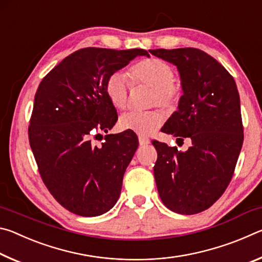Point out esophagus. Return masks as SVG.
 <instances>
[{"label": "esophagus", "mask_w": 262, "mask_h": 262, "mask_svg": "<svg viewBox=\"0 0 262 262\" xmlns=\"http://www.w3.org/2000/svg\"><path fill=\"white\" fill-rule=\"evenodd\" d=\"M139 142H140V145H148L150 143V140L147 139V137H143V136H139Z\"/></svg>", "instance_id": "esophagus-1"}]
</instances>
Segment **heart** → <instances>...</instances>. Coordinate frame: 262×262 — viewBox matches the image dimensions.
I'll return each instance as SVG.
<instances>
[{"instance_id":"heart-1","label":"heart","mask_w":262,"mask_h":262,"mask_svg":"<svg viewBox=\"0 0 262 262\" xmlns=\"http://www.w3.org/2000/svg\"><path fill=\"white\" fill-rule=\"evenodd\" d=\"M133 84H144L152 88L150 105L157 104L165 110L173 108L178 103L179 92L173 85L174 70L165 61L156 57L137 62L127 72ZM129 92V82L121 72L110 75L105 83V94L117 110H125ZM164 115L157 110L145 112H129L121 115L119 125L125 130H132L141 136H148L162 126Z\"/></svg>"}]
</instances>
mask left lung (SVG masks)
Masks as SVG:
<instances>
[{
    "label": "left lung",
    "instance_id": "obj_1",
    "mask_svg": "<svg viewBox=\"0 0 262 262\" xmlns=\"http://www.w3.org/2000/svg\"><path fill=\"white\" fill-rule=\"evenodd\" d=\"M149 52L176 66L184 92L162 132L178 137L177 143H183V137L192 141L186 151L152 141L159 196L172 211L198 214L227 189L241 154L244 135L236 82L219 61L198 48Z\"/></svg>",
    "mask_w": 262,
    "mask_h": 262
}]
</instances>
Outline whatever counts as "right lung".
I'll list each match as a JSON object with an SVG mask.
<instances>
[{
  "label": "right lung",
  "mask_w": 262,
  "mask_h": 262,
  "mask_svg": "<svg viewBox=\"0 0 262 262\" xmlns=\"http://www.w3.org/2000/svg\"><path fill=\"white\" fill-rule=\"evenodd\" d=\"M147 51L88 47L74 52L48 73L34 96L30 145L42 181L55 200L85 217L107 212L121 193L122 178L139 147L130 132L107 133L118 120L105 94L110 75Z\"/></svg>",
  "instance_id": "obj_1"
}]
</instances>
